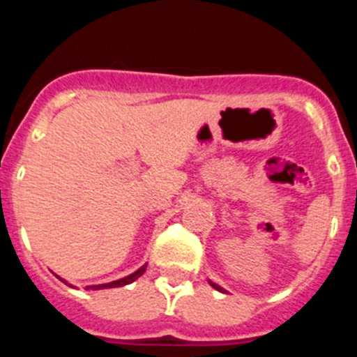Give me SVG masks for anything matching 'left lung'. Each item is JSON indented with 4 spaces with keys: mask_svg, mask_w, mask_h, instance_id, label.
Wrapping results in <instances>:
<instances>
[{
    "mask_svg": "<svg viewBox=\"0 0 357 357\" xmlns=\"http://www.w3.org/2000/svg\"><path fill=\"white\" fill-rule=\"evenodd\" d=\"M211 284H213V282H211ZM213 286H214V288H216V289H220V291H223V289L220 288V286H218V284H213Z\"/></svg>",
    "mask_w": 357,
    "mask_h": 357,
    "instance_id": "8db88e82",
    "label": "left lung"
}]
</instances>
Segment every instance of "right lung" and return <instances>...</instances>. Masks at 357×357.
Instances as JSON below:
<instances>
[{"label": "right lung", "mask_w": 357, "mask_h": 357, "mask_svg": "<svg viewBox=\"0 0 357 357\" xmlns=\"http://www.w3.org/2000/svg\"><path fill=\"white\" fill-rule=\"evenodd\" d=\"M144 270H146V264L144 266H141L137 272H134L132 275L125 277V279H119V280H114V282H109V284H100V286H89V288L93 289H105V288H119V286H125V284H130V282H134L137 277H141L144 273Z\"/></svg>", "instance_id": "add662e5"}]
</instances>
